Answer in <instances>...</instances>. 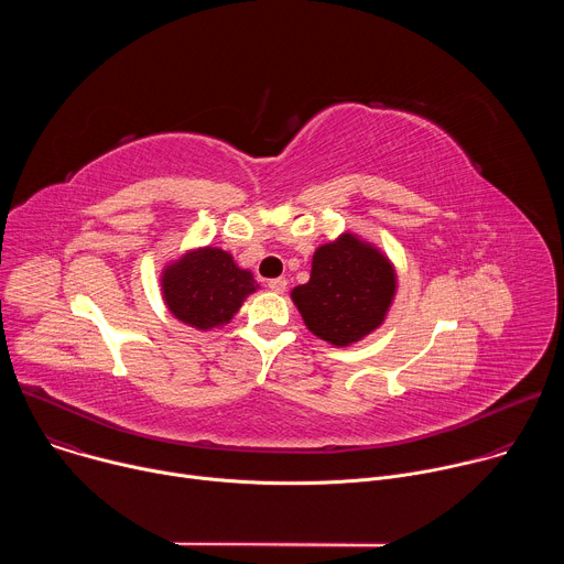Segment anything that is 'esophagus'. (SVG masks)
I'll use <instances>...</instances> for the list:
<instances>
[{
	"label": "esophagus",
	"mask_w": 564,
	"mask_h": 564,
	"mask_svg": "<svg viewBox=\"0 0 564 564\" xmlns=\"http://www.w3.org/2000/svg\"><path fill=\"white\" fill-rule=\"evenodd\" d=\"M268 288H270L272 292H276V294H283V292H285V288H288V281H285L283 276H279V279H270V281H268Z\"/></svg>",
	"instance_id": "1"
}]
</instances>
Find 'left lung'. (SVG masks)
I'll use <instances>...</instances> for the list:
<instances>
[{"instance_id":"obj_1","label":"left lung","mask_w":564,"mask_h":564,"mask_svg":"<svg viewBox=\"0 0 564 564\" xmlns=\"http://www.w3.org/2000/svg\"><path fill=\"white\" fill-rule=\"evenodd\" d=\"M397 272L390 259L357 234L316 248L310 281L290 296L312 335L337 348L377 330L392 305Z\"/></svg>"}]
</instances>
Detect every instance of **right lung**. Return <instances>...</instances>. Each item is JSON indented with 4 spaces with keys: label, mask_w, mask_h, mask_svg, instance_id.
<instances>
[{
    "label": "right lung",
    "mask_w": 564,
    "mask_h": 564,
    "mask_svg": "<svg viewBox=\"0 0 564 564\" xmlns=\"http://www.w3.org/2000/svg\"><path fill=\"white\" fill-rule=\"evenodd\" d=\"M170 312L196 330L223 328L243 301L259 290L254 274L238 268L220 248H198L170 263L160 276Z\"/></svg>",
    "instance_id": "1"
}]
</instances>
